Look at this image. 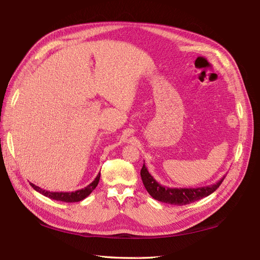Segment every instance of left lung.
Instances as JSON below:
<instances>
[{"instance_id":"1","label":"left lung","mask_w":260,"mask_h":260,"mask_svg":"<svg viewBox=\"0 0 260 260\" xmlns=\"http://www.w3.org/2000/svg\"><path fill=\"white\" fill-rule=\"evenodd\" d=\"M141 179L143 182L144 187L147 188L148 193L156 201L163 202V203L172 204V205H186L193 202L199 201L206 196L211 195L214 191L219 187L221 182L224 181L225 175L218 182L213 185H208L204 187H196V188H172L166 187L159 184L152 176L148 169L145 168L144 163L141 169Z\"/></svg>"}]
</instances>
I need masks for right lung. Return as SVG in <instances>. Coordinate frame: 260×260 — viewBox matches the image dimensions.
Listing matches in <instances>:
<instances>
[{
    "mask_svg": "<svg viewBox=\"0 0 260 260\" xmlns=\"http://www.w3.org/2000/svg\"><path fill=\"white\" fill-rule=\"evenodd\" d=\"M99 179H100V173L96 176V179H94L89 185H87L85 188L78 189V191H75V192H49V191H45V189H43L39 186H36L35 184H33V183H30V186L33 187L35 191L43 194L44 196H46L48 199L66 202V203H74V202H80L84 199H86L87 196L89 195L94 188H96V186L99 183Z\"/></svg>",
    "mask_w": 260,
    "mask_h": 260,
    "instance_id": "1",
    "label": "right lung"
}]
</instances>
